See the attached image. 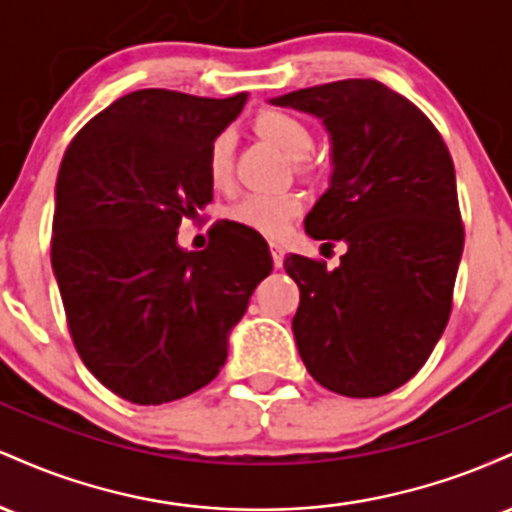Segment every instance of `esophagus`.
I'll return each instance as SVG.
<instances>
[{"label": "esophagus", "instance_id": "obj_1", "mask_svg": "<svg viewBox=\"0 0 512 512\" xmlns=\"http://www.w3.org/2000/svg\"><path fill=\"white\" fill-rule=\"evenodd\" d=\"M269 250H272V262H274V267L279 269L281 264H284V248H281L279 243H269Z\"/></svg>", "mask_w": 512, "mask_h": 512}]
</instances>
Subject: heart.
Segmentation results:
<instances>
[{
    "label": "heart",
    "instance_id": "b5f03b06",
    "mask_svg": "<svg viewBox=\"0 0 512 512\" xmlns=\"http://www.w3.org/2000/svg\"><path fill=\"white\" fill-rule=\"evenodd\" d=\"M252 127L262 139L279 146L286 156L296 158L298 173H310L303 156L313 149L315 137L313 129L305 125L301 117L269 108L257 113ZM233 158H236V137L223 129L211 139L207 149V175L216 190H228L233 185ZM301 209L303 197L298 192H252L228 207V219L260 236L281 238L289 231L293 219L301 214Z\"/></svg>",
    "mask_w": 512,
    "mask_h": 512
}]
</instances>
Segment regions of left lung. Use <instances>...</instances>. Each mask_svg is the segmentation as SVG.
<instances>
[{"mask_svg": "<svg viewBox=\"0 0 512 512\" xmlns=\"http://www.w3.org/2000/svg\"><path fill=\"white\" fill-rule=\"evenodd\" d=\"M320 117L332 182L305 233L349 245L339 267L289 255L301 289L298 354L344 397H380L419 373L452 310L464 226L455 166L433 122L375 79H344L272 98Z\"/></svg>", "mask_w": 512, "mask_h": 512, "instance_id": "left-lung-1", "label": "left lung"}]
</instances>
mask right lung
Returning a JSON list of instances; mask_svg holds the SVG:
<instances>
[{
	"label": "right lung",
	"instance_id": "1",
	"mask_svg": "<svg viewBox=\"0 0 512 512\" xmlns=\"http://www.w3.org/2000/svg\"><path fill=\"white\" fill-rule=\"evenodd\" d=\"M248 96L142 88L88 120L55 187L50 260L81 361L117 397L163 404L219 375L228 332L272 272L260 233L209 228L178 248L182 219L214 199L207 149Z\"/></svg>",
	"mask_w": 512,
	"mask_h": 512
}]
</instances>
